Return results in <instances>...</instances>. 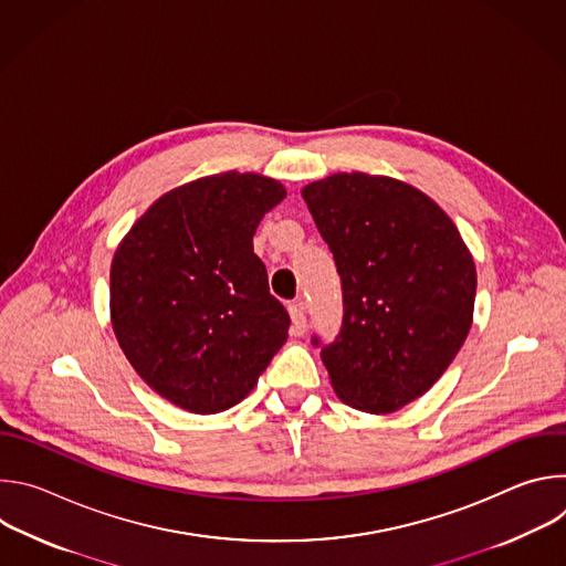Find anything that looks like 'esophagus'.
Listing matches in <instances>:
<instances>
[{
  "instance_id": "esophagus-1",
  "label": "esophagus",
  "mask_w": 566,
  "mask_h": 566,
  "mask_svg": "<svg viewBox=\"0 0 566 566\" xmlns=\"http://www.w3.org/2000/svg\"><path fill=\"white\" fill-rule=\"evenodd\" d=\"M291 315V332L293 336H302L306 332V313H304V302H293L289 306Z\"/></svg>"
}]
</instances>
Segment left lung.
Returning <instances> with one entry per match:
<instances>
[{
	"label": "left lung",
	"instance_id": "obj_1",
	"mask_svg": "<svg viewBox=\"0 0 566 566\" xmlns=\"http://www.w3.org/2000/svg\"><path fill=\"white\" fill-rule=\"evenodd\" d=\"M302 199L343 286L338 336L311 343L343 402L396 412L459 354L472 325L474 262L452 219L408 184L343 172L306 186Z\"/></svg>",
	"mask_w": 566,
	"mask_h": 566
}]
</instances>
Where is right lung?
<instances>
[{"instance_id": "obj_1", "label": "right lung", "mask_w": 566, "mask_h": 566, "mask_svg": "<svg viewBox=\"0 0 566 566\" xmlns=\"http://www.w3.org/2000/svg\"><path fill=\"white\" fill-rule=\"evenodd\" d=\"M286 190L223 172L160 197L112 262V325L138 376L195 415L244 398L289 338L291 317L253 253Z\"/></svg>"}]
</instances>
